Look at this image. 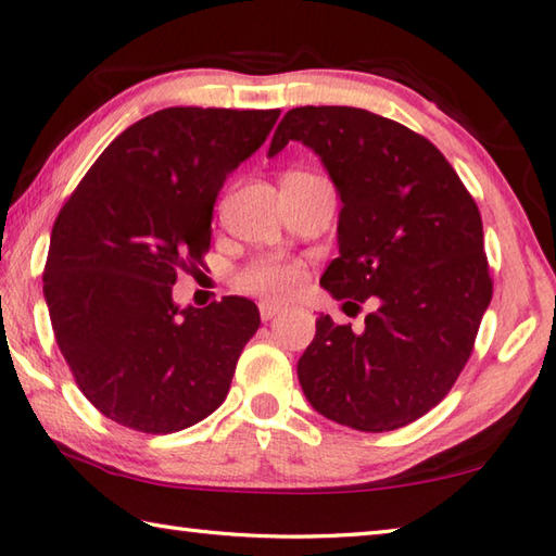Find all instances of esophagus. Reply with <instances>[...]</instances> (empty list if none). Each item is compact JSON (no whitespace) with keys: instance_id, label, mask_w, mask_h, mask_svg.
Here are the masks:
<instances>
[{"instance_id":"obj_1","label":"esophagus","mask_w":556,"mask_h":556,"mask_svg":"<svg viewBox=\"0 0 556 556\" xmlns=\"http://www.w3.org/2000/svg\"><path fill=\"white\" fill-rule=\"evenodd\" d=\"M279 312H281V306L275 304V301H260L262 321H269V318H275Z\"/></svg>"}]
</instances>
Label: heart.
Returning a JSON list of instances; mask_svg holds the SVG:
<instances>
[{"mask_svg": "<svg viewBox=\"0 0 556 556\" xmlns=\"http://www.w3.org/2000/svg\"><path fill=\"white\" fill-rule=\"evenodd\" d=\"M304 269L299 262L279 257H257L240 269L238 287L267 299H289L304 285Z\"/></svg>", "mask_w": 556, "mask_h": 556, "instance_id": "heart-1", "label": "heart"}]
</instances>
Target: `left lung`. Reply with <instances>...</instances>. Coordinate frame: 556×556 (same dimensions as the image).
Here are the masks:
<instances>
[{
	"label": "left lung",
	"mask_w": 556,
	"mask_h": 556,
	"mask_svg": "<svg viewBox=\"0 0 556 556\" xmlns=\"http://www.w3.org/2000/svg\"><path fill=\"white\" fill-rule=\"evenodd\" d=\"M304 142L341 193L338 255L324 289L375 299L365 328L316 318L299 357L312 407L357 431H392L437 407L466 368L493 296L483 220L446 156L400 122L361 108L289 110L269 156Z\"/></svg>",
	"instance_id": "left-lung-1"
}]
</instances>
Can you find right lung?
<instances>
[{
	"label": "right lung",
	"instance_id": "obj_1",
	"mask_svg": "<svg viewBox=\"0 0 556 556\" xmlns=\"http://www.w3.org/2000/svg\"><path fill=\"white\" fill-rule=\"evenodd\" d=\"M279 110L166 108L98 156L51 230L43 269L55 343L108 419L144 434L199 425L228 397L260 328L250 299L178 308L176 271L203 265L225 178Z\"/></svg>",
	"mask_w": 556,
	"mask_h": 556
}]
</instances>
